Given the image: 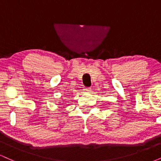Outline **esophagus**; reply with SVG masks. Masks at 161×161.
<instances>
[{
	"label": "esophagus",
	"mask_w": 161,
	"mask_h": 161,
	"mask_svg": "<svg viewBox=\"0 0 161 161\" xmlns=\"http://www.w3.org/2000/svg\"><path fill=\"white\" fill-rule=\"evenodd\" d=\"M84 91L86 92H90L92 91V89H91V88H85Z\"/></svg>",
	"instance_id": "obj_1"
}]
</instances>
